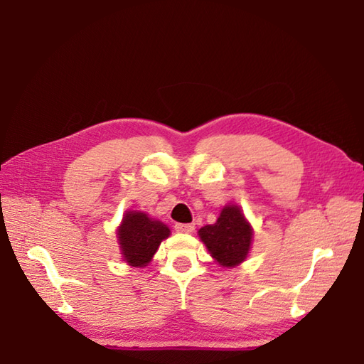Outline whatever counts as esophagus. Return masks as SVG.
I'll return each instance as SVG.
<instances>
[{"instance_id":"obj_1","label":"esophagus","mask_w":364,"mask_h":364,"mask_svg":"<svg viewBox=\"0 0 364 364\" xmlns=\"http://www.w3.org/2000/svg\"><path fill=\"white\" fill-rule=\"evenodd\" d=\"M194 228V223H175V230L178 233H192Z\"/></svg>"}]
</instances>
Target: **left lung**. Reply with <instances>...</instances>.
Here are the masks:
<instances>
[{
  "mask_svg": "<svg viewBox=\"0 0 364 364\" xmlns=\"http://www.w3.org/2000/svg\"><path fill=\"white\" fill-rule=\"evenodd\" d=\"M198 236L220 266L235 267L249 253L253 231L241 210L228 205L223 208L214 225L200 228Z\"/></svg>",
  "mask_w": 364,
  "mask_h": 364,
  "instance_id": "1",
  "label": "left lung"
}]
</instances>
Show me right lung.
<instances>
[{
	"label": "right lung",
	"mask_w": 364,
	"mask_h": 364,
	"mask_svg": "<svg viewBox=\"0 0 364 364\" xmlns=\"http://www.w3.org/2000/svg\"><path fill=\"white\" fill-rule=\"evenodd\" d=\"M123 258L128 264L144 267L151 261L162 239L170 235L167 225L139 211H129L117 230Z\"/></svg>",
	"instance_id": "1"
}]
</instances>
